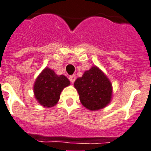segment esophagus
<instances>
[{
	"label": "esophagus",
	"mask_w": 151,
	"mask_h": 151,
	"mask_svg": "<svg viewBox=\"0 0 151 151\" xmlns=\"http://www.w3.org/2000/svg\"><path fill=\"white\" fill-rule=\"evenodd\" d=\"M69 80H70L71 83H74V81L76 80V76L75 75H71L69 76Z\"/></svg>",
	"instance_id": "1"
}]
</instances>
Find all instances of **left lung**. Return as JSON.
<instances>
[{
	"mask_svg": "<svg viewBox=\"0 0 151 151\" xmlns=\"http://www.w3.org/2000/svg\"><path fill=\"white\" fill-rule=\"evenodd\" d=\"M82 104L89 110H99L106 107L112 99V83L96 66L84 72L74 82Z\"/></svg>",
	"mask_w": 151,
	"mask_h": 151,
	"instance_id": "1",
	"label": "left lung"
}]
</instances>
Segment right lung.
<instances>
[{"instance_id":"add662e5","label":"right lung","mask_w":151,"mask_h":151,"mask_svg":"<svg viewBox=\"0 0 151 151\" xmlns=\"http://www.w3.org/2000/svg\"><path fill=\"white\" fill-rule=\"evenodd\" d=\"M69 84L67 77L57 75L54 71L46 68L35 81L34 95L41 105L50 108L57 104L61 92Z\"/></svg>"}]
</instances>
